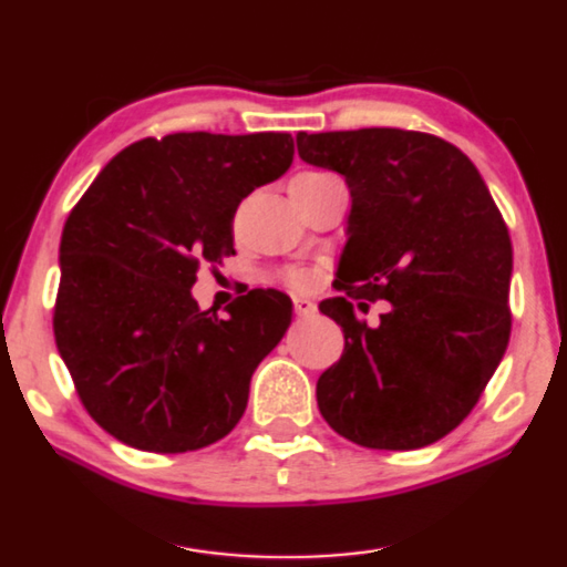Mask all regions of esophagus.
<instances>
[{
	"label": "esophagus",
	"mask_w": 567,
	"mask_h": 567,
	"mask_svg": "<svg viewBox=\"0 0 567 567\" xmlns=\"http://www.w3.org/2000/svg\"><path fill=\"white\" fill-rule=\"evenodd\" d=\"M292 310H295V316H313L316 313V306L310 300H306V298H295L292 300Z\"/></svg>",
	"instance_id": "1"
}]
</instances>
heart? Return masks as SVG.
Wrapping results in <instances>:
<instances>
[{
    "mask_svg": "<svg viewBox=\"0 0 567 567\" xmlns=\"http://www.w3.org/2000/svg\"><path fill=\"white\" fill-rule=\"evenodd\" d=\"M300 177H313V172L300 174ZM290 282H292V285H306V282H308V275L300 272V269H295V272H290Z\"/></svg>",
    "mask_w": 567,
    "mask_h": 567,
    "instance_id": "heart-1",
    "label": "heart"
}]
</instances>
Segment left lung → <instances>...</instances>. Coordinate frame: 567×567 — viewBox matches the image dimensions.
Returning <instances> with one entry per match:
<instances>
[{
  "label": "left lung",
  "instance_id": "left-lung-1",
  "mask_svg": "<svg viewBox=\"0 0 567 567\" xmlns=\"http://www.w3.org/2000/svg\"><path fill=\"white\" fill-rule=\"evenodd\" d=\"M306 164L352 197L339 298L321 313L344 352L316 385L321 416L370 450H421L473 411L504 360L512 238L481 172L457 146L401 127L298 133ZM388 299L378 327L353 302Z\"/></svg>",
  "mask_w": 567,
  "mask_h": 567
}]
</instances>
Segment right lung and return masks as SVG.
<instances>
[{
	"mask_svg": "<svg viewBox=\"0 0 567 567\" xmlns=\"http://www.w3.org/2000/svg\"><path fill=\"white\" fill-rule=\"evenodd\" d=\"M290 133H174L123 148L61 234L53 333L90 416L143 452L218 442L290 323L280 290L220 318L197 308V267L234 249V213L292 164Z\"/></svg>",
	"mask_w": 567,
	"mask_h": 567,
	"instance_id": "1",
	"label": "right lung"
}]
</instances>
